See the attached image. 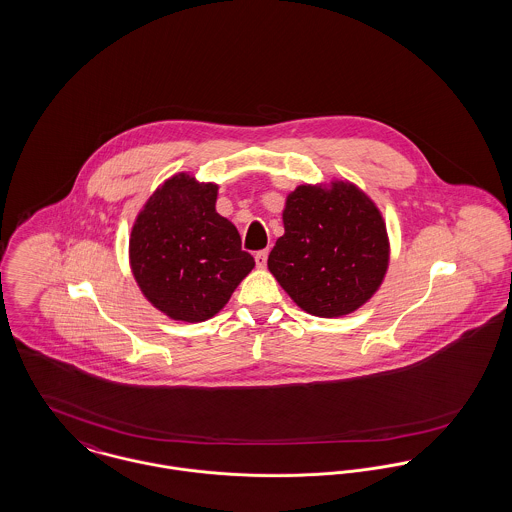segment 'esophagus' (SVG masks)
Wrapping results in <instances>:
<instances>
[{"instance_id":"esophagus-1","label":"esophagus","mask_w":512,"mask_h":512,"mask_svg":"<svg viewBox=\"0 0 512 512\" xmlns=\"http://www.w3.org/2000/svg\"><path fill=\"white\" fill-rule=\"evenodd\" d=\"M267 257H269V251L267 249H261V251H257L255 253V263H257V267H265L267 265Z\"/></svg>"}]
</instances>
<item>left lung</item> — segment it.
<instances>
[{
	"mask_svg": "<svg viewBox=\"0 0 512 512\" xmlns=\"http://www.w3.org/2000/svg\"><path fill=\"white\" fill-rule=\"evenodd\" d=\"M282 222L284 236L267 265L308 314H351L382 284L390 259L386 224L351 183L298 187L286 198Z\"/></svg>",
	"mask_w": 512,
	"mask_h": 512,
	"instance_id": "1",
	"label": "left lung"
}]
</instances>
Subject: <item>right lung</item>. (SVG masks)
<instances>
[{
	"label": "right lung",
	"instance_id": "1",
	"mask_svg": "<svg viewBox=\"0 0 512 512\" xmlns=\"http://www.w3.org/2000/svg\"><path fill=\"white\" fill-rule=\"evenodd\" d=\"M218 187L181 173L165 181L138 214L130 267L144 296L171 319L218 314L255 259L236 226L216 212Z\"/></svg>",
	"mask_w": 512,
	"mask_h": 512
}]
</instances>
